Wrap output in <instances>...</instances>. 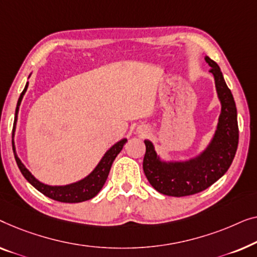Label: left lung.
I'll return each mask as SVG.
<instances>
[{"label": "left lung", "mask_w": 257, "mask_h": 257, "mask_svg": "<svg viewBox=\"0 0 257 257\" xmlns=\"http://www.w3.org/2000/svg\"><path fill=\"white\" fill-rule=\"evenodd\" d=\"M205 60L211 66L209 72L214 75L216 92L222 106L214 139L207 149L189 162L163 163L157 158L153 143L144 141L143 171L151 186L165 196L185 197L201 192L225 175L235 157L238 143L235 101L218 64L207 56Z\"/></svg>", "instance_id": "left-lung-1"}]
</instances>
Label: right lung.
Instances as JSON below:
<instances>
[{
  "mask_svg": "<svg viewBox=\"0 0 257 257\" xmlns=\"http://www.w3.org/2000/svg\"><path fill=\"white\" fill-rule=\"evenodd\" d=\"M27 88H28V84L25 85L23 92L21 93L20 99L17 101L13 134H14V130H15L17 114H19L22 97H23L24 93L27 92ZM125 142H127V140L123 139L121 140L120 142L114 144V146L111 147L106 154H104L102 160L100 161V163L97 164L95 169H94V171L91 173V175L86 177L85 179H82L78 183L70 184V185H66V186H50L38 182V180L31 175L30 171H29V170L22 164L21 160L17 157V155L15 153V147H13V150H14V155H15L16 163L19 165L22 175H23L24 178L27 179L28 182L35 187V189H37L39 192L43 193L46 197L51 198L53 200H57L60 202H81V201L92 199L93 197H95L96 194L100 192V190L102 189L104 183H106L108 175H109L111 164H113L115 157L120 154V151L122 150V148H123Z\"/></svg>",
  "mask_w": 257,
  "mask_h": 257,
  "instance_id": "right-lung-1",
  "label": "right lung"
}]
</instances>
